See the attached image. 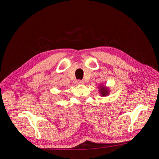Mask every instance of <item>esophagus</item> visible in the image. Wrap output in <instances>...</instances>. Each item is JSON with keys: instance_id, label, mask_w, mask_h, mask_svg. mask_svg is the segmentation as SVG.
<instances>
[{"instance_id": "esophagus-1", "label": "esophagus", "mask_w": 159, "mask_h": 159, "mask_svg": "<svg viewBox=\"0 0 159 159\" xmlns=\"http://www.w3.org/2000/svg\"><path fill=\"white\" fill-rule=\"evenodd\" d=\"M75 84H76L77 85H82V84H84V81H81V80H76Z\"/></svg>"}]
</instances>
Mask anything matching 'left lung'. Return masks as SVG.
Wrapping results in <instances>:
<instances>
[{
  "mask_svg": "<svg viewBox=\"0 0 159 159\" xmlns=\"http://www.w3.org/2000/svg\"><path fill=\"white\" fill-rule=\"evenodd\" d=\"M100 92H101V95L103 96H105L108 94V89L107 88H105V87H100Z\"/></svg>",
  "mask_w": 159,
  "mask_h": 159,
  "instance_id": "obj_1",
  "label": "left lung"
}]
</instances>
